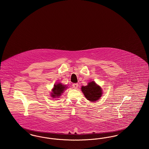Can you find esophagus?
<instances>
[{
    "label": "esophagus",
    "instance_id": "1",
    "mask_svg": "<svg viewBox=\"0 0 149 149\" xmlns=\"http://www.w3.org/2000/svg\"><path fill=\"white\" fill-rule=\"evenodd\" d=\"M78 86H79V85H78V84H77V83H75V84H72V86H73V88L74 89H77Z\"/></svg>",
    "mask_w": 149,
    "mask_h": 149
}]
</instances>
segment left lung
Instances as JSON below:
<instances>
[{
    "label": "left lung",
    "instance_id": "obj_1",
    "mask_svg": "<svg viewBox=\"0 0 149 149\" xmlns=\"http://www.w3.org/2000/svg\"><path fill=\"white\" fill-rule=\"evenodd\" d=\"M81 91L86 98L91 102L98 100L103 93L102 88L93 81L88 83L86 86H82Z\"/></svg>",
    "mask_w": 149,
    "mask_h": 149
}]
</instances>
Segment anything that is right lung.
I'll return each instance as SVG.
<instances>
[{
    "mask_svg": "<svg viewBox=\"0 0 149 149\" xmlns=\"http://www.w3.org/2000/svg\"><path fill=\"white\" fill-rule=\"evenodd\" d=\"M67 88L66 86L63 85L61 83H57L55 84L54 88L52 90L51 97L53 98H58L61 96V94L63 93L64 91Z\"/></svg>",
    "mask_w": 149,
    "mask_h": 149,
    "instance_id": "add662e5",
    "label": "right lung"
}]
</instances>
